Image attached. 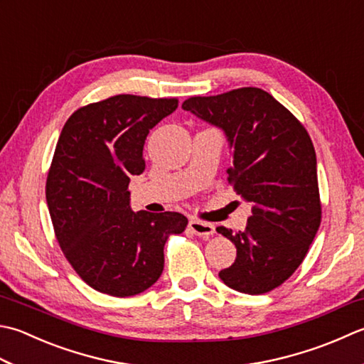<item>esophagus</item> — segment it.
Segmentation results:
<instances>
[{
    "label": "esophagus",
    "mask_w": 364,
    "mask_h": 364,
    "mask_svg": "<svg viewBox=\"0 0 364 364\" xmlns=\"http://www.w3.org/2000/svg\"><path fill=\"white\" fill-rule=\"evenodd\" d=\"M189 227L192 232L202 238H208L210 235L215 233V225L210 223H203V220H198V219H191Z\"/></svg>",
    "instance_id": "1"
}]
</instances>
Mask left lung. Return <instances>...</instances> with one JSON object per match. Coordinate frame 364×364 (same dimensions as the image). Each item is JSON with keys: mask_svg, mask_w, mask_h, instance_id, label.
Returning a JSON list of instances; mask_svg holds the SVG:
<instances>
[{"mask_svg": "<svg viewBox=\"0 0 364 364\" xmlns=\"http://www.w3.org/2000/svg\"><path fill=\"white\" fill-rule=\"evenodd\" d=\"M183 109L224 131L232 148L229 183L252 203L246 230L216 229L237 247V259L219 277L241 294H267L301 265L322 218L309 134L260 88L189 97Z\"/></svg>", "mask_w": 364, "mask_h": 364, "instance_id": "8db88e82", "label": "left lung"}]
</instances>
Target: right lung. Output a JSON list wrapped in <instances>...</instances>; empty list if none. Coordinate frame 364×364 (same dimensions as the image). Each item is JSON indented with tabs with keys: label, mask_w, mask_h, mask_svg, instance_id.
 <instances>
[{
	"label": "right lung",
	"mask_w": 364,
	"mask_h": 364,
	"mask_svg": "<svg viewBox=\"0 0 364 364\" xmlns=\"http://www.w3.org/2000/svg\"><path fill=\"white\" fill-rule=\"evenodd\" d=\"M178 99L118 95L75 110L64 124L46 184L53 230L77 274L97 291L132 296L164 269L168 235L186 216L131 210V176L145 170L149 129Z\"/></svg>",
	"instance_id": "right-lung-1"
}]
</instances>
